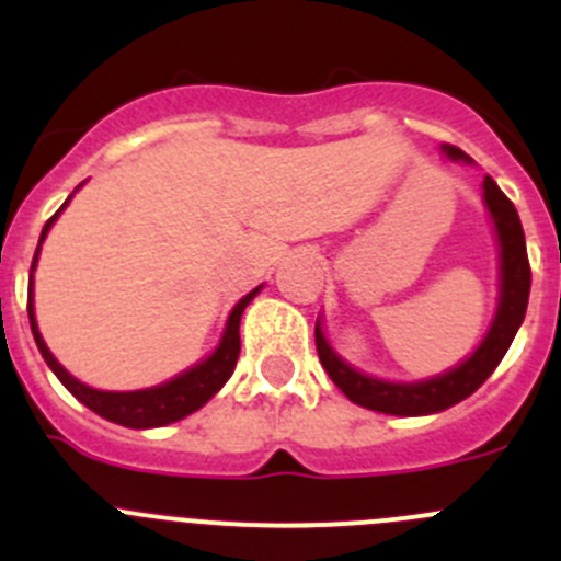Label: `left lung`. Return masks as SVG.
<instances>
[{"instance_id":"1","label":"left lung","mask_w":561,"mask_h":561,"mask_svg":"<svg viewBox=\"0 0 561 561\" xmlns=\"http://www.w3.org/2000/svg\"><path fill=\"white\" fill-rule=\"evenodd\" d=\"M440 153L453 162H469V157L455 146H440ZM483 205L489 210L494 241H497V309H494L492 323L485 329L483 340L478 342V348L466 359H460L455 368L413 381L370 376L336 354L334 345L325 336L323 317H317V354H320V362H323L331 381L354 404L376 410V413L408 415V419L410 415H433L469 399L494 374L525 320L528 291H531V266H528V252H525V236L517 210H514L512 202L505 199V193L500 191L492 176L483 180Z\"/></svg>"}]
</instances>
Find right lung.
Listing matches in <instances>:
<instances>
[{
  "label": "right lung",
  "mask_w": 561,
  "mask_h": 561,
  "mask_svg": "<svg viewBox=\"0 0 561 561\" xmlns=\"http://www.w3.org/2000/svg\"><path fill=\"white\" fill-rule=\"evenodd\" d=\"M81 185L76 191H81ZM76 196V193H72ZM69 196L67 202L61 205V210L53 216V219L44 225L42 238H38L36 255H33V266H30V295H27V314H30V331H33V340H36L38 351H42L44 362L49 365V370L58 376L64 388L69 393L76 396L81 404H87L92 413H98L101 419L112 421V424H121V427L128 430H151V427H165V424H173V421L185 419V415L196 413L199 408H205L207 401L213 396L219 393L225 388V381L230 379L232 370H236L238 354H241V336H238V325H241V314H244L247 306L252 304V297L257 291L264 289V286H255L250 295H244L232 306V311L227 314L225 331H221L219 345L199 359L196 365H191L182 374L171 376L168 381H160V385H153V388H142V390H98L83 385L81 379L69 374L64 368L61 362L53 356V351L47 348V342H44L42 331H38V320H36V291H33V272L38 266V252H42L44 238H47L49 227L56 225V219L64 213V207L72 202Z\"/></svg>",
  "instance_id": "obj_1"
}]
</instances>
